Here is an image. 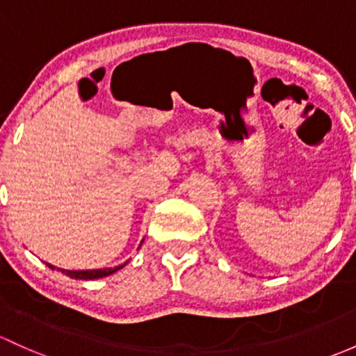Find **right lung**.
I'll use <instances>...</instances> for the list:
<instances>
[{
	"label": "right lung",
	"mask_w": 356,
	"mask_h": 356,
	"mask_svg": "<svg viewBox=\"0 0 356 356\" xmlns=\"http://www.w3.org/2000/svg\"><path fill=\"white\" fill-rule=\"evenodd\" d=\"M143 241H141V244H143ZM141 244H140V247H141ZM128 263L129 261H126V263L119 264V266L104 268V269H61V268H54L52 264H47V266H49L51 269H59V271L65 273L66 276H70V278H73V280H99V278H106V276H109V275H114L115 271L122 269Z\"/></svg>",
	"instance_id": "1"
}]
</instances>
